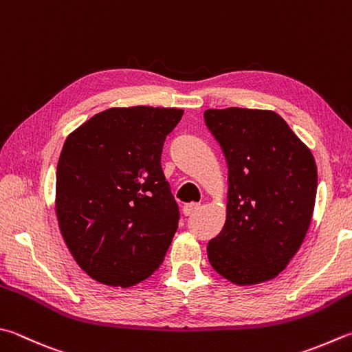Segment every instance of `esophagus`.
I'll use <instances>...</instances> for the list:
<instances>
[{
	"mask_svg": "<svg viewBox=\"0 0 352 352\" xmlns=\"http://www.w3.org/2000/svg\"><path fill=\"white\" fill-rule=\"evenodd\" d=\"M199 208H201V205H199V204H195V202L184 205V208H182V211H184V216H187V217H188V216H193Z\"/></svg>",
	"mask_w": 352,
	"mask_h": 352,
	"instance_id": "1",
	"label": "esophagus"
}]
</instances>
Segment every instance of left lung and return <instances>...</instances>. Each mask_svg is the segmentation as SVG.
Here are the masks:
<instances>
[{"label":"left lung","instance_id":"left-lung-1","mask_svg":"<svg viewBox=\"0 0 352 352\" xmlns=\"http://www.w3.org/2000/svg\"><path fill=\"white\" fill-rule=\"evenodd\" d=\"M204 119L228 167L227 221L208 242V261L236 285L273 279L309 228L314 157L276 111L210 109Z\"/></svg>","mask_w":352,"mask_h":352}]
</instances>
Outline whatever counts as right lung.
I'll return each instance as SVG.
<instances>
[{"instance_id": "add662e5", "label": "right lung", "mask_w": 352, "mask_h": 352, "mask_svg": "<svg viewBox=\"0 0 352 352\" xmlns=\"http://www.w3.org/2000/svg\"><path fill=\"white\" fill-rule=\"evenodd\" d=\"M184 110L109 109L65 139L56 168V216L91 279L129 288L162 263L179 208L161 167Z\"/></svg>"}]
</instances>
